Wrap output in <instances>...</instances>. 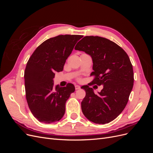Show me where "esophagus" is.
I'll list each match as a JSON object with an SVG mask.
<instances>
[{"label":"esophagus","mask_w":153,"mask_h":153,"mask_svg":"<svg viewBox=\"0 0 153 153\" xmlns=\"http://www.w3.org/2000/svg\"><path fill=\"white\" fill-rule=\"evenodd\" d=\"M75 89L76 90H78V89H80V87L79 85H75Z\"/></svg>","instance_id":"obj_1"}]
</instances>
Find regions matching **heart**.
I'll return each instance as SVG.
<instances>
[{
  "instance_id": "b5f03b06",
  "label": "heart",
  "mask_w": 153,
  "mask_h": 153,
  "mask_svg": "<svg viewBox=\"0 0 153 153\" xmlns=\"http://www.w3.org/2000/svg\"><path fill=\"white\" fill-rule=\"evenodd\" d=\"M78 80H80V79H78Z\"/></svg>"
}]
</instances>
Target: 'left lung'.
<instances>
[{
    "mask_svg": "<svg viewBox=\"0 0 153 153\" xmlns=\"http://www.w3.org/2000/svg\"><path fill=\"white\" fill-rule=\"evenodd\" d=\"M75 49L92 59L94 71L91 75L94 78L89 85H103L98 94L88 85L82 87L86 93L81 103L82 112L94 123H108L123 112L132 90L134 74L130 59L118 45L99 36H85Z\"/></svg>",
    "mask_w": 153,
    "mask_h": 153,
    "instance_id": "1",
    "label": "left lung"
}]
</instances>
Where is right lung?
Segmentation results:
<instances>
[{
  "label": "right lung",
  "instance_id": "add662e5",
  "mask_svg": "<svg viewBox=\"0 0 153 153\" xmlns=\"http://www.w3.org/2000/svg\"><path fill=\"white\" fill-rule=\"evenodd\" d=\"M82 35H59L45 41L34 50L24 72L25 96L32 115L39 122L59 121L66 110V103L75 91L72 84L53 88L55 72L63 70L66 60Z\"/></svg>",
  "mask_w": 153,
  "mask_h": 153
}]
</instances>
